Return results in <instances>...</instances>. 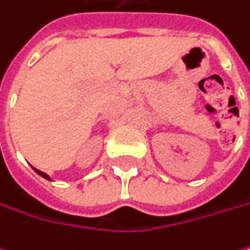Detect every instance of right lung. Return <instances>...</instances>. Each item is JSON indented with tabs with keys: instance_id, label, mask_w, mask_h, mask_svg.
Returning a JSON list of instances; mask_svg holds the SVG:
<instances>
[{
	"instance_id": "obj_1",
	"label": "right lung",
	"mask_w": 250,
	"mask_h": 250,
	"mask_svg": "<svg viewBox=\"0 0 250 250\" xmlns=\"http://www.w3.org/2000/svg\"><path fill=\"white\" fill-rule=\"evenodd\" d=\"M34 170H35V172H37V173H38L40 176H42L44 179H47V181H51V178H50V176H48L47 173H44V172H41V170H38V169H35V167H34Z\"/></svg>"
}]
</instances>
